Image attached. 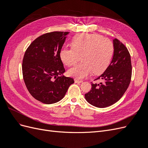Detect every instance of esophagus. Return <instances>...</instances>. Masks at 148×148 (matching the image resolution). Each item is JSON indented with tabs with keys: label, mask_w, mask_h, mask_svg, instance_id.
I'll list each match as a JSON object with an SVG mask.
<instances>
[{
	"label": "esophagus",
	"mask_w": 148,
	"mask_h": 148,
	"mask_svg": "<svg viewBox=\"0 0 148 148\" xmlns=\"http://www.w3.org/2000/svg\"><path fill=\"white\" fill-rule=\"evenodd\" d=\"M75 83H83V81H82V80H78V79H75Z\"/></svg>",
	"instance_id": "34e87169"
}]
</instances>
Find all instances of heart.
<instances>
[{"mask_svg": "<svg viewBox=\"0 0 148 148\" xmlns=\"http://www.w3.org/2000/svg\"><path fill=\"white\" fill-rule=\"evenodd\" d=\"M71 48L63 47L60 57L67 66L73 65L79 60L83 62L69 70L71 77L84 78L92 72L99 75L109 65L114 53L110 40L97 34L81 33L75 36L71 42Z\"/></svg>", "mask_w": 148, "mask_h": 148, "instance_id": "b5f03b06", "label": "heart"}]
</instances>
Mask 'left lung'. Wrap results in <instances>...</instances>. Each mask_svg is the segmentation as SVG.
Segmentation results:
<instances>
[{
	"label": "left lung",
	"mask_w": 148,
	"mask_h": 148,
	"mask_svg": "<svg viewBox=\"0 0 148 148\" xmlns=\"http://www.w3.org/2000/svg\"><path fill=\"white\" fill-rule=\"evenodd\" d=\"M114 55L110 65L96 79L102 83H91V89L85 94L89 104L99 108L110 106L123 96L132 78L131 57L127 48L117 39L113 40Z\"/></svg>",
	"instance_id": "1"
}]
</instances>
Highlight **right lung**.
I'll return each instance as SVG.
<instances>
[{"label":"right lung","mask_w":148,"mask_h":148,"mask_svg":"<svg viewBox=\"0 0 148 148\" xmlns=\"http://www.w3.org/2000/svg\"><path fill=\"white\" fill-rule=\"evenodd\" d=\"M69 32L54 31L40 36L25 53L22 64L23 79L28 91L36 99L46 104L62 99L73 78L65 71L60 51Z\"/></svg>","instance_id":"add662e5"}]
</instances>
